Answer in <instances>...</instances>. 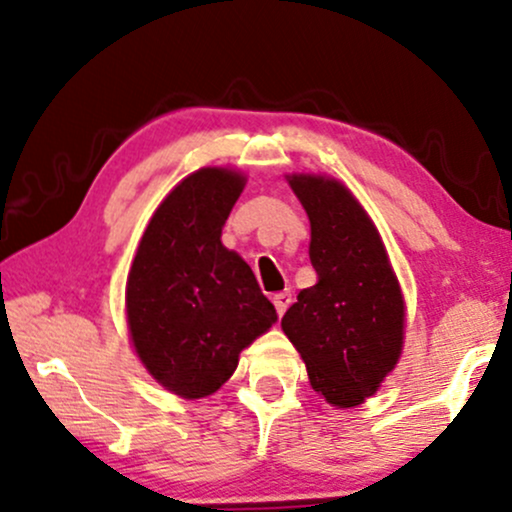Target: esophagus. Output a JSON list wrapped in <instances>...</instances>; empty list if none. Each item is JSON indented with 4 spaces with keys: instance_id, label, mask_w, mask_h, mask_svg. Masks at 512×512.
<instances>
[{
    "instance_id": "esophagus-1",
    "label": "esophagus",
    "mask_w": 512,
    "mask_h": 512,
    "mask_svg": "<svg viewBox=\"0 0 512 512\" xmlns=\"http://www.w3.org/2000/svg\"><path fill=\"white\" fill-rule=\"evenodd\" d=\"M274 307H276V315L279 317H283V312L288 310V307H291V303H293V295L288 293V291H283V293H274Z\"/></svg>"
}]
</instances>
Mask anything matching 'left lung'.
Wrapping results in <instances>:
<instances>
[{
    "label": "left lung",
    "instance_id": "8db88e82",
    "mask_svg": "<svg viewBox=\"0 0 512 512\" xmlns=\"http://www.w3.org/2000/svg\"><path fill=\"white\" fill-rule=\"evenodd\" d=\"M312 226L315 286L281 319L312 389L353 408L379 389L403 350V298L384 243L350 190L334 178L291 176Z\"/></svg>",
    "mask_w": 512,
    "mask_h": 512
}]
</instances>
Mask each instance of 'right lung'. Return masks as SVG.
<instances>
[{
  "instance_id": "obj_1",
  "label": "right lung",
  "mask_w": 512,
  "mask_h": 512,
  "mask_svg": "<svg viewBox=\"0 0 512 512\" xmlns=\"http://www.w3.org/2000/svg\"><path fill=\"white\" fill-rule=\"evenodd\" d=\"M243 186L229 169L183 178L150 219L128 274L133 346L152 377L183 398L217 391L240 350L276 322L252 269L221 245Z\"/></svg>"
}]
</instances>
